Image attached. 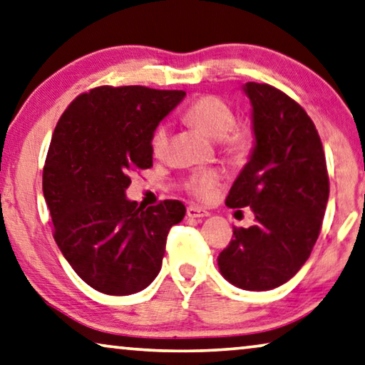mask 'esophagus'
<instances>
[{
	"label": "esophagus",
	"instance_id": "obj_1",
	"mask_svg": "<svg viewBox=\"0 0 365 365\" xmlns=\"http://www.w3.org/2000/svg\"><path fill=\"white\" fill-rule=\"evenodd\" d=\"M187 216L192 217V220H201V217L210 216V213H208V211H205V210L197 208V206H188Z\"/></svg>",
	"mask_w": 365,
	"mask_h": 365
}]
</instances>
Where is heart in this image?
<instances>
[{
    "mask_svg": "<svg viewBox=\"0 0 365 365\" xmlns=\"http://www.w3.org/2000/svg\"><path fill=\"white\" fill-rule=\"evenodd\" d=\"M185 119L200 128L208 138L220 140L222 150L232 159H244L254 148V130L247 123H236L232 108L220 96L205 95L195 100L185 111ZM170 144V128L167 123L157 124L150 135V150L155 157H164ZM221 177L215 170L193 172L185 182V188L193 198L206 201L213 197Z\"/></svg>",
    "mask_w": 365,
    "mask_h": 365,
    "instance_id": "obj_1",
    "label": "heart"
}]
</instances>
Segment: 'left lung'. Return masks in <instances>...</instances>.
<instances>
[{"instance_id": "8db88e82", "label": "left lung", "mask_w": 365, "mask_h": 365, "mask_svg": "<svg viewBox=\"0 0 365 365\" xmlns=\"http://www.w3.org/2000/svg\"><path fill=\"white\" fill-rule=\"evenodd\" d=\"M255 148L226 205L252 208L251 227H235L217 257L227 282L264 292L292 279L313 251L329 197L322 139L312 118L275 86L249 81Z\"/></svg>"}]
</instances>
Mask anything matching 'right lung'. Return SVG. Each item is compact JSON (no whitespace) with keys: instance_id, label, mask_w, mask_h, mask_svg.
<instances>
[{"instance_id":"right-lung-1","label":"right lung","mask_w":365,"mask_h":365,"mask_svg":"<svg viewBox=\"0 0 365 365\" xmlns=\"http://www.w3.org/2000/svg\"><path fill=\"white\" fill-rule=\"evenodd\" d=\"M182 90L98 86L58 119L42 173L53 239L85 284L106 295L144 290L162 267L167 235L185 216L178 200L139 206L130 173L152 167V130Z\"/></svg>"}]
</instances>
